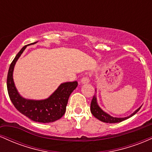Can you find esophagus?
Returning a JSON list of instances; mask_svg holds the SVG:
<instances>
[{"instance_id": "obj_1", "label": "esophagus", "mask_w": 152, "mask_h": 152, "mask_svg": "<svg viewBox=\"0 0 152 152\" xmlns=\"http://www.w3.org/2000/svg\"><path fill=\"white\" fill-rule=\"evenodd\" d=\"M89 78L88 76H84L81 79V83L82 84H85V83H88L89 82Z\"/></svg>"}]
</instances>
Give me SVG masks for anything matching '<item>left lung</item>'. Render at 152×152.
<instances>
[{"mask_svg":"<svg viewBox=\"0 0 152 152\" xmlns=\"http://www.w3.org/2000/svg\"><path fill=\"white\" fill-rule=\"evenodd\" d=\"M142 106L136 110L134 113H132L130 116H126V117H123V118H118V117H113L112 116L109 115L107 113H106L105 111H103L101 109L100 106H99L98 103H97V99L96 96L94 95L92 99L91 103V112L94 115V117L98 118L99 120H100L101 121L105 122V123H109V124H114V123H118V122H121L124 120L127 119V118L132 117V116H134V114H137L138 111H139V109H141Z\"/></svg>","mask_w":152,"mask_h":152,"instance_id":"8db88e82","label":"left lung"}]
</instances>
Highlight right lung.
<instances>
[{
  "instance_id": "1",
  "label": "right lung",
  "mask_w": 152,
  "mask_h": 152,
  "mask_svg": "<svg viewBox=\"0 0 152 152\" xmlns=\"http://www.w3.org/2000/svg\"><path fill=\"white\" fill-rule=\"evenodd\" d=\"M37 42L33 43L35 44ZM30 44L27 45L29 46ZM27 46H23L15 56L9 67L7 77V88L13 104L19 112L32 121L40 123H50L59 119L65 114L68 100L71 94L78 86L77 81L65 82L59 86L49 97L42 100L25 99L20 95L13 81V70L15 64Z\"/></svg>"
}]
</instances>
